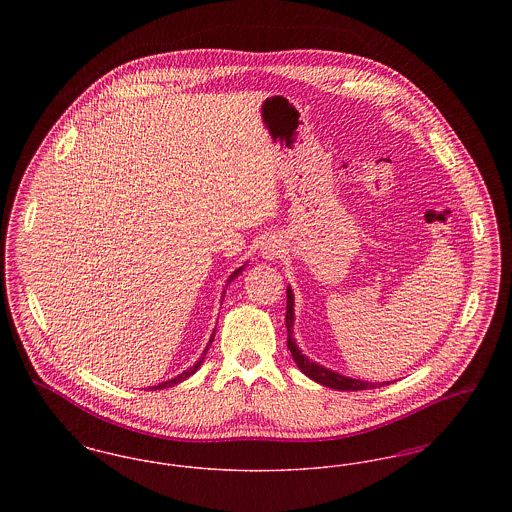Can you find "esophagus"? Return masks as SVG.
I'll list each match as a JSON object with an SVG mask.
<instances>
[{"mask_svg": "<svg viewBox=\"0 0 512 512\" xmlns=\"http://www.w3.org/2000/svg\"><path fill=\"white\" fill-rule=\"evenodd\" d=\"M282 251H284L282 240H280V238H274V236L268 238L267 242L261 245V255H263V259H267V261L278 259Z\"/></svg>", "mask_w": 512, "mask_h": 512, "instance_id": "esophagus-1", "label": "esophagus"}]
</instances>
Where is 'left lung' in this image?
I'll return each instance as SVG.
<instances>
[{
	"mask_svg": "<svg viewBox=\"0 0 512 512\" xmlns=\"http://www.w3.org/2000/svg\"><path fill=\"white\" fill-rule=\"evenodd\" d=\"M293 292L292 288L288 286V305H286V328H288V349L292 353L295 365L299 366V370L309 376L311 380H315L318 384L332 388V390L340 391H359V390H374V388H382V386H390L391 382H363V380H355V378H347L341 376L338 372L324 368L318 365L315 361L307 359L301 349L297 347V343L293 340Z\"/></svg>",
	"mask_w": 512,
	"mask_h": 512,
	"instance_id": "8db88e82",
	"label": "left lung"
}]
</instances>
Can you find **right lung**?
Masks as SVG:
<instances>
[{"mask_svg":"<svg viewBox=\"0 0 512 512\" xmlns=\"http://www.w3.org/2000/svg\"><path fill=\"white\" fill-rule=\"evenodd\" d=\"M242 270H244V267L238 268V270H234L232 274H230V278L226 280V282H232L238 274H242ZM224 299V297H222ZM213 340H215V332H213V336H211V340H209V343H207V347H205V351H203V355H201V359L195 363L194 366H190L188 370H184L182 374H178L176 378H171V380H167V382H163V384H157V386H151L149 390H163V388H171V386H176V384H180V382H184L186 378H190L192 374H195V370L201 366V363H203V359H205V355H207V351H209V347H211V343H213Z\"/></svg>","mask_w":512,"mask_h":512,"instance_id":"obj_1","label":"right lung"}]
</instances>
